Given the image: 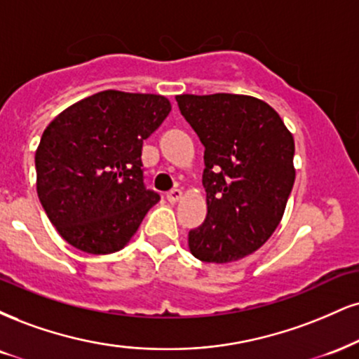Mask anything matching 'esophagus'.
<instances>
[{"label": "esophagus", "instance_id": "1", "mask_svg": "<svg viewBox=\"0 0 359 359\" xmlns=\"http://www.w3.org/2000/svg\"><path fill=\"white\" fill-rule=\"evenodd\" d=\"M180 197H182V191H180V189H172L170 192H167V201L172 202V204L180 201Z\"/></svg>", "mask_w": 359, "mask_h": 359}]
</instances>
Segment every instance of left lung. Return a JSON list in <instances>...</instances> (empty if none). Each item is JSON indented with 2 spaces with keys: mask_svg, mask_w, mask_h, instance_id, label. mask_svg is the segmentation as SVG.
Listing matches in <instances>:
<instances>
[{
  "mask_svg": "<svg viewBox=\"0 0 359 359\" xmlns=\"http://www.w3.org/2000/svg\"><path fill=\"white\" fill-rule=\"evenodd\" d=\"M201 138L207 215L189 249L212 264L239 261L273 236L294 185V138L266 102L248 95H179Z\"/></svg>",
  "mask_w": 359,
  "mask_h": 359,
  "instance_id": "1",
  "label": "left lung"
}]
</instances>
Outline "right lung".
Wrapping results in <instances>:
<instances>
[{
	"instance_id": "add662e5",
	"label": "right lung",
	"mask_w": 359,
	"mask_h": 359,
	"mask_svg": "<svg viewBox=\"0 0 359 359\" xmlns=\"http://www.w3.org/2000/svg\"><path fill=\"white\" fill-rule=\"evenodd\" d=\"M170 102L105 90L68 107L43 132L34 165L40 202L60 236L88 254L120 250L161 201L145 187L142 144Z\"/></svg>"
}]
</instances>
